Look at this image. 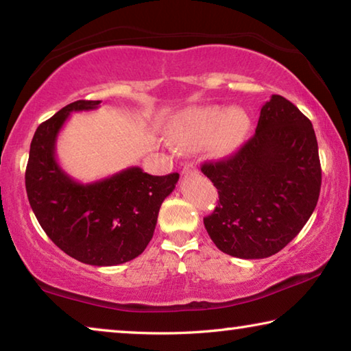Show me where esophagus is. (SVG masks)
Wrapping results in <instances>:
<instances>
[{
	"mask_svg": "<svg viewBox=\"0 0 351 351\" xmlns=\"http://www.w3.org/2000/svg\"><path fill=\"white\" fill-rule=\"evenodd\" d=\"M193 170H195V165L193 164H187V165H184L182 173L187 175V173H190V171H193Z\"/></svg>",
	"mask_w": 351,
	"mask_h": 351,
	"instance_id": "34e87169",
	"label": "esophagus"
}]
</instances>
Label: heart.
<instances>
[{"label":"heart","mask_w":351,"mask_h":351,"mask_svg":"<svg viewBox=\"0 0 351 351\" xmlns=\"http://www.w3.org/2000/svg\"><path fill=\"white\" fill-rule=\"evenodd\" d=\"M247 125V114L241 108L207 105L181 112L169 134L178 147H195L210 141V150L217 156H226L241 144Z\"/></svg>","instance_id":"1"}]
</instances>
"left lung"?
<instances>
[{
	"label": "left lung",
	"instance_id": "obj_1",
	"mask_svg": "<svg viewBox=\"0 0 351 351\" xmlns=\"http://www.w3.org/2000/svg\"><path fill=\"white\" fill-rule=\"evenodd\" d=\"M201 171L219 195L207 234L219 251L246 260L271 257L300 232L322 182L310 119L278 94L261 106L252 138Z\"/></svg>",
	"mask_w": 351,
	"mask_h": 351
}]
</instances>
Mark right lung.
<instances>
[{"label":"right lung","mask_w":351,"mask_h":351,"mask_svg":"<svg viewBox=\"0 0 351 351\" xmlns=\"http://www.w3.org/2000/svg\"><path fill=\"white\" fill-rule=\"evenodd\" d=\"M99 106L100 100H77L37 128L26 192L40 226L64 254L86 265L116 266L144 252L180 175L153 176L128 167L88 184L71 178L56 158L57 138L71 112Z\"/></svg>","instance_id":"add662e5"}]
</instances>
